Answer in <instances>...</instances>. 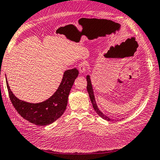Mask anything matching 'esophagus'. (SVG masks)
<instances>
[{
    "label": "esophagus",
    "instance_id": "1",
    "mask_svg": "<svg viewBox=\"0 0 160 160\" xmlns=\"http://www.w3.org/2000/svg\"><path fill=\"white\" fill-rule=\"evenodd\" d=\"M87 65V63L86 62H80L79 66H78V68H79V71H80V73H84V72L86 71Z\"/></svg>",
    "mask_w": 160,
    "mask_h": 160
}]
</instances>
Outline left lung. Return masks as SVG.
I'll use <instances>...</instances> for the list:
<instances>
[{
  "instance_id": "obj_1",
  "label": "left lung",
  "mask_w": 160,
  "mask_h": 160,
  "mask_svg": "<svg viewBox=\"0 0 160 160\" xmlns=\"http://www.w3.org/2000/svg\"><path fill=\"white\" fill-rule=\"evenodd\" d=\"M87 92H88V93H89V98H90L91 101H92L93 108V109H94V110L96 112V113L98 114L100 116V117L103 118V119L107 120V121H112L113 119H111L110 118L107 117V116H105L98 109V105H97L96 102V100H95L94 93H93V87H92V82H91L90 76H89V75H88V76H87Z\"/></svg>"
}]
</instances>
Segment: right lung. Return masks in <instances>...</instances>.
Masks as SVG:
<instances>
[{
  "instance_id": "add662e5",
  "label": "right lung",
  "mask_w": 160,
  "mask_h": 160,
  "mask_svg": "<svg viewBox=\"0 0 160 160\" xmlns=\"http://www.w3.org/2000/svg\"><path fill=\"white\" fill-rule=\"evenodd\" d=\"M78 73L76 68L65 71L57 91L49 98L39 103L28 102L17 98L9 89L6 79L9 98L18 113L26 120L37 126L51 124L63 114L67 108L68 94Z\"/></svg>"
}]
</instances>
